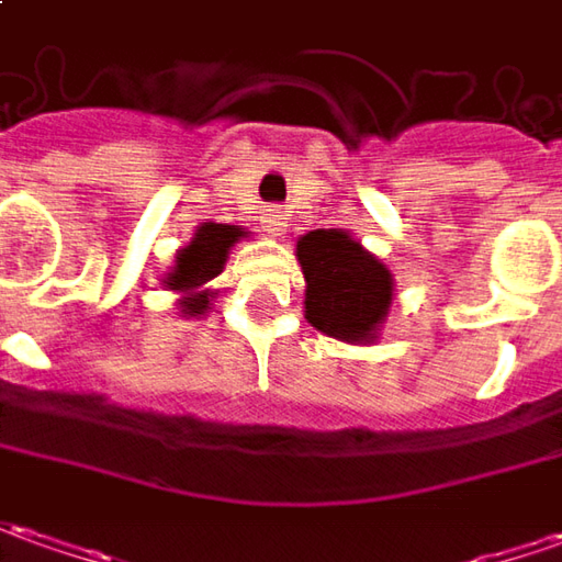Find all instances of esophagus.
<instances>
[{"instance_id":"34e87169","label":"esophagus","mask_w":562,"mask_h":562,"mask_svg":"<svg viewBox=\"0 0 562 562\" xmlns=\"http://www.w3.org/2000/svg\"><path fill=\"white\" fill-rule=\"evenodd\" d=\"M285 224H289V215H285L282 209H277V205H267L265 217H261V227H265V233H270V236H280V233L285 231Z\"/></svg>"}]
</instances>
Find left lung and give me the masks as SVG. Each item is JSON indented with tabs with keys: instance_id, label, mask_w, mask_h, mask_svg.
I'll return each instance as SVG.
<instances>
[{
	"instance_id": "left-lung-1",
	"label": "left lung",
	"mask_w": 562,
	"mask_h": 562,
	"mask_svg": "<svg viewBox=\"0 0 562 562\" xmlns=\"http://www.w3.org/2000/svg\"><path fill=\"white\" fill-rule=\"evenodd\" d=\"M297 261L307 280L304 313L313 326L350 345L372 341L391 307V270L345 231L301 236Z\"/></svg>"
}]
</instances>
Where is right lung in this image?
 Returning <instances> with one entry per match:
<instances>
[{"label": "right lung", "instance_id": "1", "mask_svg": "<svg viewBox=\"0 0 562 562\" xmlns=\"http://www.w3.org/2000/svg\"><path fill=\"white\" fill-rule=\"evenodd\" d=\"M243 236L239 227H231V224H202L196 236L190 239L187 249L178 251V265L169 273V289L175 292H187V297L181 301V307L190 316H196L209 307V297L212 292L200 293L199 289L209 280H215L217 273L224 270V261H227V251L231 246Z\"/></svg>", "mask_w": 562, "mask_h": 562}]
</instances>
